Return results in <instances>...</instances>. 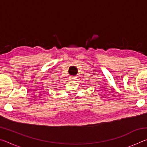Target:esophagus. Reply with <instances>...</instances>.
<instances>
[{"label": "esophagus", "mask_w": 147, "mask_h": 147, "mask_svg": "<svg viewBox=\"0 0 147 147\" xmlns=\"http://www.w3.org/2000/svg\"><path fill=\"white\" fill-rule=\"evenodd\" d=\"M69 78H70V80H72V81L76 80V77H75V76H70Z\"/></svg>", "instance_id": "1"}]
</instances>
